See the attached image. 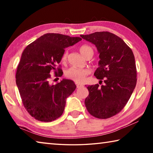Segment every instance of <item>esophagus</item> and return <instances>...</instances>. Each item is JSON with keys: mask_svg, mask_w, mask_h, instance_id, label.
<instances>
[{"mask_svg": "<svg viewBox=\"0 0 153 153\" xmlns=\"http://www.w3.org/2000/svg\"><path fill=\"white\" fill-rule=\"evenodd\" d=\"M76 86H77V88H81V87L83 86V85L79 84H76Z\"/></svg>", "mask_w": 153, "mask_h": 153, "instance_id": "34e87169", "label": "esophagus"}]
</instances>
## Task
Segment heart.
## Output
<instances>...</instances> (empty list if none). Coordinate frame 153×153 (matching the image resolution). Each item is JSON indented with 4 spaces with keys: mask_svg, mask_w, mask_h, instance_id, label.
<instances>
[{
    "mask_svg": "<svg viewBox=\"0 0 153 153\" xmlns=\"http://www.w3.org/2000/svg\"><path fill=\"white\" fill-rule=\"evenodd\" d=\"M79 51L85 58L90 55H94V49L88 45H82L79 48ZM68 57V52L65 51L62 55L61 61L65 63ZM90 70L88 69H79L76 67H71L65 71V76L67 78L73 80L77 84H82L86 79V77L89 75Z\"/></svg>",
    "mask_w": 153,
    "mask_h": 153,
    "instance_id": "heart-1",
    "label": "heart"
}]
</instances>
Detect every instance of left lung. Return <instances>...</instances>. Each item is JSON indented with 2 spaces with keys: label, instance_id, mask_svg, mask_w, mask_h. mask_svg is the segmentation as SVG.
<instances>
[{
  "label": "left lung",
  "instance_id": "8db88e82",
  "mask_svg": "<svg viewBox=\"0 0 153 153\" xmlns=\"http://www.w3.org/2000/svg\"><path fill=\"white\" fill-rule=\"evenodd\" d=\"M95 45L99 53V67L94 73L105 84L87 86L89 95L85 105L90 115L107 119L117 115L125 107L135 88L137 71L131 49L119 36L108 32L81 35Z\"/></svg>",
  "mask_w": 153,
  "mask_h": 153
}]
</instances>
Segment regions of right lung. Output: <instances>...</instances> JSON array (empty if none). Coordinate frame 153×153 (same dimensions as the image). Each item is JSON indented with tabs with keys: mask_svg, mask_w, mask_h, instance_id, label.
<instances>
[{
	"mask_svg": "<svg viewBox=\"0 0 153 153\" xmlns=\"http://www.w3.org/2000/svg\"><path fill=\"white\" fill-rule=\"evenodd\" d=\"M80 40L79 37L48 33L24 49L17 66L16 84L25 108L36 120L50 122L63 114L66 98L76 86L70 79L51 85L50 74L54 71L55 77L62 76L63 71L57 65L65 48Z\"/></svg>",
	"mask_w": 153,
	"mask_h": 153,
	"instance_id": "1",
	"label": "right lung"
}]
</instances>
